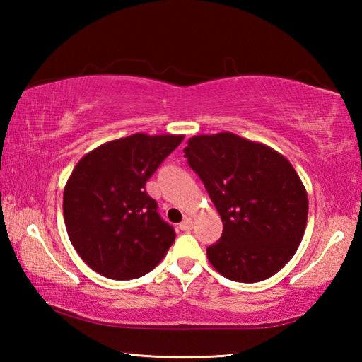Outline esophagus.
<instances>
[{"label": "esophagus", "instance_id": "esophagus-1", "mask_svg": "<svg viewBox=\"0 0 362 362\" xmlns=\"http://www.w3.org/2000/svg\"><path fill=\"white\" fill-rule=\"evenodd\" d=\"M179 228H180L182 231H189V230L193 228V220L187 217V218L183 220V222L179 225Z\"/></svg>", "mask_w": 362, "mask_h": 362}]
</instances>
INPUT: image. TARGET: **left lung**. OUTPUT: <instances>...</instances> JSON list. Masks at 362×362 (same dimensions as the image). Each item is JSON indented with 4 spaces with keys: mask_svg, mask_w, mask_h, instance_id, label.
Returning <instances> with one entry per match:
<instances>
[{
    "mask_svg": "<svg viewBox=\"0 0 362 362\" xmlns=\"http://www.w3.org/2000/svg\"><path fill=\"white\" fill-rule=\"evenodd\" d=\"M183 153L223 222L206 250L211 265L238 283L278 273L297 252L308 218V196L292 164L231 132L194 136Z\"/></svg>",
    "mask_w": 362,
    "mask_h": 362,
    "instance_id": "left-lung-1",
    "label": "left lung"
}]
</instances>
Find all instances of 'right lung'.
Instances as JSON below:
<instances>
[{"label": "right lung", "instance_id": "obj_1", "mask_svg": "<svg viewBox=\"0 0 362 362\" xmlns=\"http://www.w3.org/2000/svg\"><path fill=\"white\" fill-rule=\"evenodd\" d=\"M183 136L132 134L84 155L64 189L69 238L86 265L110 279L155 268L175 240L145 183Z\"/></svg>", "mask_w": 362, "mask_h": 362}]
</instances>
